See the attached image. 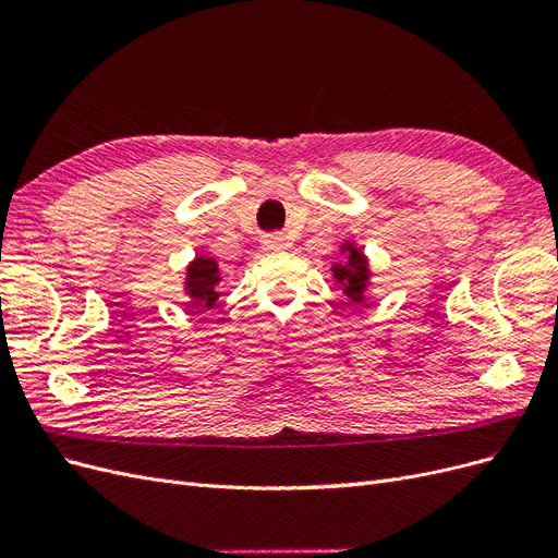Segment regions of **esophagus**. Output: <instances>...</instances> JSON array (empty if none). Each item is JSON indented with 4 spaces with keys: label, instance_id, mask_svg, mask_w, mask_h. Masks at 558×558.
I'll return each instance as SVG.
<instances>
[{
    "label": "esophagus",
    "instance_id": "esophagus-1",
    "mask_svg": "<svg viewBox=\"0 0 558 558\" xmlns=\"http://www.w3.org/2000/svg\"><path fill=\"white\" fill-rule=\"evenodd\" d=\"M263 248L265 251H286L289 248V242H286L281 234H267V238H263Z\"/></svg>",
    "mask_w": 558,
    "mask_h": 558
}]
</instances>
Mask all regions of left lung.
Returning <instances> with one entry per match:
<instances>
[{
	"label": "left lung",
	"instance_id": "1",
	"mask_svg": "<svg viewBox=\"0 0 558 558\" xmlns=\"http://www.w3.org/2000/svg\"><path fill=\"white\" fill-rule=\"evenodd\" d=\"M337 248H340L342 260L330 265V275L342 286V293L349 298V302L363 305L365 300L373 298V265H369V258L356 240H342Z\"/></svg>",
	"mask_w": 558,
	"mask_h": 558
}]
</instances>
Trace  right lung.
<instances>
[{
  "instance_id": "add662e5",
  "label": "right lung",
  "mask_w": 558,
  "mask_h": 558,
  "mask_svg": "<svg viewBox=\"0 0 558 558\" xmlns=\"http://www.w3.org/2000/svg\"><path fill=\"white\" fill-rule=\"evenodd\" d=\"M242 263H238L240 267ZM223 272L207 253H197V256L185 265L183 272V295L189 298V305L193 307H214L216 300L221 298L223 289Z\"/></svg>"
}]
</instances>
